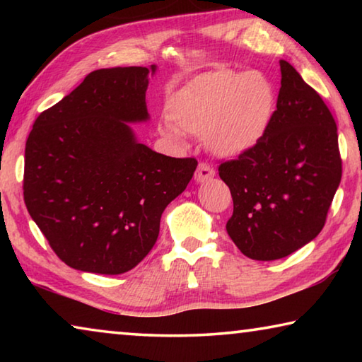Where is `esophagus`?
Returning <instances> with one entry per match:
<instances>
[{
    "instance_id": "1",
    "label": "esophagus",
    "mask_w": 362,
    "mask_h": 362,
    "mask_svg": "<svg viewBox=\"0 0 362 362\" xmlns=\"http://www.w3.org/2000/svg\"><path fill=\"white\" fill-rule=\"evenodd\" d=\"M214 175H216V170H214L211 166H207V164L201 163L198 166V170H196L194 174V180L198 183H204L207 180H211Z\"/></svg>"
}]
</instances>
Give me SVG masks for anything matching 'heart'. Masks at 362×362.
Segmentation results:
<instances>
[{
    "instance_id": "1",
    "label": "heart",
    "mask_w": 362,
    "mask_h": 362,
    "mask_svg": "<svg viewBox=\"0 0 362 362\" xmlns=\"http://www.w3.org/2000/svg\"><path fill=\"white\" fill-rule=\"evenodd\" d=\"M170 122L163 136L182 140L183 132L203 137L214 155L238 158L254 150L272 126L276 90L260 71L220 69L192 79L169 97Z\"/></svg>"
}]
</instances>
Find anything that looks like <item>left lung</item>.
<instances>
[{"mask_svg":"<svg viewBox=\"0 0 362 362\" xmlns=\"http://www.w3.org/2000/svg\"><path fill=\"white\" fill-rule=\"evenodd\" d=\"M276 112L265 139L225 161L233 216L228 236L252 260H278L313 241L341 179L339 136L321 95L281 60Z\"/></svg>","mask_w":362,"mask_h":362,"instance_id":"obj_1","label":"left lung"}]
</instances>
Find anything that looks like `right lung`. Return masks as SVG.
Instances as JSON below:
<instances>
[{
  "instance_id": "right-lung-1",
  "label": "right lung",
  "mask_w": 362,
  "mask_h": 362,
  "mask_svg": "<svg viewBox=\"0 0 362 362\" xmlns=\"http://www.w3.org/2000/svg\"><path fill=\"white\" fill-rule=\"evenodd\" d=\"M156 65L116 66L84 81L36 118L25 145L23 199L49 246L79 272L121 274L145 259L166 206L198 166L140 144Z\"/></svg>"
}]
</instances>
